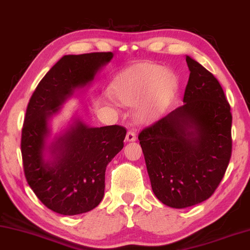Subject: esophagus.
<instances>
[{"instance_id": "obj_1", "label": "esophagus", "mask_w": 250, "mask_h": 250, "mask_svg": "<svg viewBox=\"0 0 250 250\" xmlns=\"http://www.w3.org/2000/svg\"><path fill=\"white\" fill-rule=\"evenodd\" d=\"M136 141V134L134 130H128L126 134V142H135Z\"/></svg>"}]
</instances>
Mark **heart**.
Wrapping results in <instances>:
<instances>
[{"instance_id": "obj_1", "label": "heart", "mask_w": 250, "mask_h": 250, "mask_svg": "<svg viewBox=\"0 0 250 250\" xmlns=\"http://www.w3.org/2000/svg\"><path fill=\"white\" fill-rule=\"evenodd\" d=\"M151 84L149 96L139 107V115L152 117L168 103L177 87V79L170 71L152 63L135 65L118 74L112 84V92L121 104L134 105Z\"/></svg>"}]
</instances>
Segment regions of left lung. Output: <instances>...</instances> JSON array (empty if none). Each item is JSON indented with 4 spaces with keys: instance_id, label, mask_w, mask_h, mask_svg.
<instances>
[{
    "instance_id": "1",
    "label": "left lung",
    "mask_w": 250,
    "mask_h": 250,
    "mask_svg": "<svg viewBox=\"0 0 250 250\" xmlns=\"http://www.w3.org/2000/svg\"><path fill=\"white\" fill-rule=\"evenodd\" d=\"M182 106L138 134L155 195L185 208L211 198L231 157V113L220 82L187 56Z\"/></svg>"
}]
</instances>
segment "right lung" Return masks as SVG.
Returning <instances> with one entry per match:
<instances>
[{"mask_svg":"<svg viewBox=\"0 0 250 250\" xmlns=\"http://www.w3.org/2000/svg\"><path fill=\"white\" fill-rule=\"evenodd\" d=\"M112 52L64 56L52 67L30 98L21 128V150L25 178L41 202L62 215H77L98 207L105 189V170L124 147L126 128L120 125L87 127L77 122L55 143L54 163H45L48 118L74 87L93 79Z\"/></svg>","mask_w":250,"mask_h":250,"instance_id":"obj_1","label":"right lung"}]
</instances>
